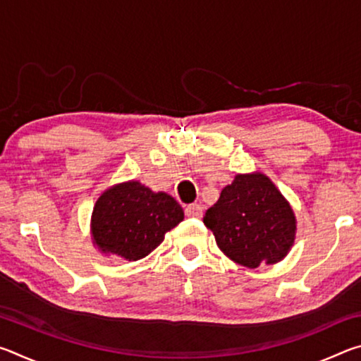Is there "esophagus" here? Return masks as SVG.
Segmentation results:
<instances>
[{
    "mask_svg": "<svg viewBox=\"0 0 361 361\" xmlns=\"http://www.w3.org/2000/svg\"><path fill=\"white\" fill-rule=\"evenodd\" d=\"M185 212H186L188 216L200 218V216H202V213H204V207L200 204H191V205L186 207Z\"/></svg>",
    "mask_w": 361,
    "mask_h": 361,
    "instance_id": "1",
    "label": "esophagus"
}]
</instances>
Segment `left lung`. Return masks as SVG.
Listing matches in <instances>:
<instances>
[{
    "label": "left lung",
    "instance_id": "left-lung-1",
    "mask_svg": "<svg viewBox=\"0 0 361 361\" xmlns=\"http://www.w3.org/2000/svg\"><path fill=\"white\" fill-rule=\"evenodd\" d=\"M204 224L229 259L250 269L282 261L296 239L295 212L262 172L237 173Z\"/></svg>",
    "mask_w": 361,
    "mask_h": 361
}]
</instances>
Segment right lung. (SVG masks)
I'll list each match as a JSON object with an SVG mask.
<instances>
[{
	"label": "right lung",
	"mask_w": 361,
	"mask_h": 361,
	"mask_svg": "<svg viewBox=\"0 0 361 361\" xmlns=\"http://www.w3.org/2000/svg\"><path fill=\"white\" fill-rule=\"evenodd\" d=\"M185 212L172 195L130 180L100 194L90 216L94 247L105 256L138 261L164 242Z\"/></svg>",
	"instance_id": "1"
}]
</instances>
